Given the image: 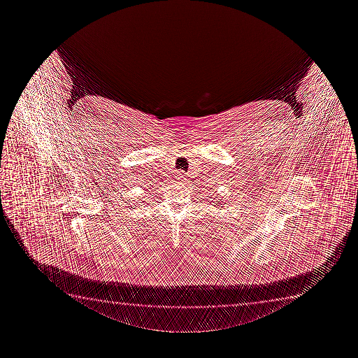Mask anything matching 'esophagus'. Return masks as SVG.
I'll return each instance as SVG.
<instances>
[{"label":"esophagus","instance_id":"obj_1","mask_svg":"<svg viewBox=\"0 0 358 358\" xmlns=\"http://www.w3.org/2000/svg\"><path fill=\"white\" fill-rule=\"evenodd\" d=\"M177 181L178 182H181V181H183V180H185V177H183V175H177Z\"/></svg>","mask_w":358,"mask_h":358}]
</instances>
